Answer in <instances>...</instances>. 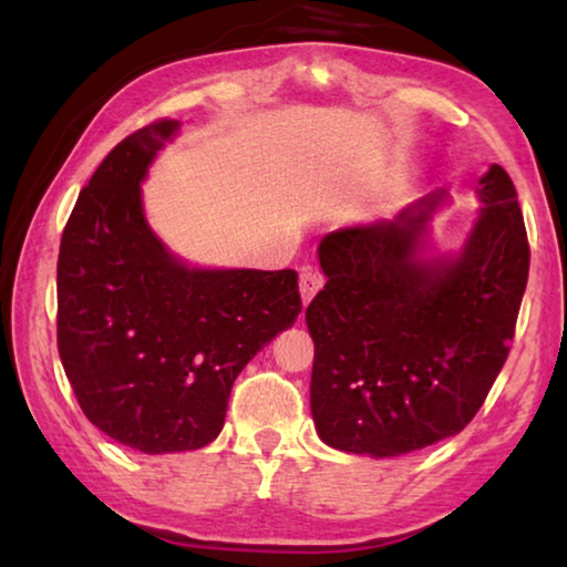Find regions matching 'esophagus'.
<instances>
[{"label":"esophagus","mask_w":567,"mask_h":567,"mask_svg":"<svg viewBox=\"0 0 567 567\" xmlns=\"http://www.w3.org/2000/svg\"><path fill=\"white\" fill-rule=\"evenodd\" d=\"M322 285H324L322 275L310 270V267H305V270L300 272V297H302V305L305 307L310 305L312 297L322 290Z\"/></svg>","instance_id":"obj_1"}]
</instances>
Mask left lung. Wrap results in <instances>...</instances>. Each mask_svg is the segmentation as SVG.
<instances>
[{
	"instance_id": "obj_1",
	"label": "left lung",
	"mask_w": 567,
	"mask_h": 567,
	"mask_svg": "<svg viewBox=\"0 0 567 567\" xmlns=\"http://www.w3.org/2000/svg\"><path fill=\"white\" fill-rule=\"evenodd\" d=\"M477 217L453 252L430 239L437 189L398 217L320 243L328 282L305 312L315 342L310 410L324 445L398 457L463 430L503 370L530 249L501 165L477 179Z\"/></svg>"
}]
</instances>
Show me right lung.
I'll return each instance as SVG.
<instances>
[{
  "instance_id": "right-lung-1",
  "label": "right lung",
  "mask_w": 567,
  "mask_h": 567,
  "mask_svg": "<svg viewBox=\"0 0 567 567\" xmlns=\"http://www.w3.org/2000/svg\"><path fill=\"white\" fill-rule=\"evenodd\" d=\"M179 127L159 120L104 157L56 262V344L76 402L147 455L213 443L239 372L302 310L295 270L189 265L150 227L142 182Z\"/></svg>"
}]
</instances>
